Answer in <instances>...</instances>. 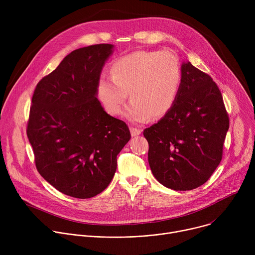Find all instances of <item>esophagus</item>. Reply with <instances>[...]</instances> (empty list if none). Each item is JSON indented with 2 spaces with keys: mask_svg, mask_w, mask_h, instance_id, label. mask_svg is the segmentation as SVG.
<instances>
[{
  "mask_svg": "<svg viewBox=\"0 0 255 255\" xmlns=\"http://www.w3.org/2000/svg\"><path fill=\"white\" fill-rule=\"evenodd\" d=\"M131 135L132 136H137L141 133V130L139 128H135V127H131Z\"/></svg>",
  "mask_w": 255,
  "mask_h": 255,
  "instance_id": "obj_1",
  "label": "esophagus"
}]
</instances>
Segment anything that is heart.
Masks as SVG:
<instances>
[{"instance_id":"obj_1","label":"heart","mask_w":255,"mask_h":255,"mask_svg":"<svg viewBox=\"0 0 255 255\" xmlns=\"http://www.w3.org/2000/svg\"><path fill=\"white\" fill-rule=\"evenodd\" d=\"M110 70L111 78L102 76L98 80L97 96L106 111L117 116L129 94L132 103L126 116L134 122L165 116L183 79L179 60L170 51H135L115 59Z\"/></svg>"}]
</instances>
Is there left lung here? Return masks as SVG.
I'll return each mask as SVG.
<instances>
[{"label":"left lung","mask_w":255,"mask_h":255,"mask_svg":"<svg viewBox=\"0 0 255 255\" xmlns=\"http://www.w3.org/2000/svg\"><path fill=\"white\" fill-rule=\"evenodd\" d=\"M181 75L172 108L143 135L154 177L171 190L190 191L204 185L219 165L229 116L209 75L189 61L181 65Z\"/></svg>","instance_id":"obj_1"}]
</instances>
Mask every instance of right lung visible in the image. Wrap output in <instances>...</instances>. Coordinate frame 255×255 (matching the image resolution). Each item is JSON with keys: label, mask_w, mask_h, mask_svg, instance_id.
Segmentation results:
<instances>
[{"label": "right lung", "mask_w": 255, "mask_h": 255, "mask_svg": "<svg viewBox=\"0 0 255 255\" xmlns=\"http://www.w3.org/2000/svg\"><path fill=\"white\" fill-rule=\"evenodd\" d=\"M112 44H95L66 55L35 88L27 123L36 168L64 195L89 199L102 193L130 140L126 123L108 115L97 82Z\"/></svg>", "instance_id": "add662e5"}]
</instances>
